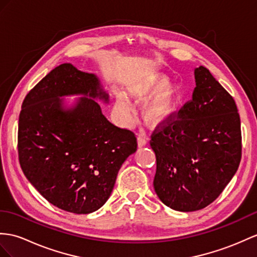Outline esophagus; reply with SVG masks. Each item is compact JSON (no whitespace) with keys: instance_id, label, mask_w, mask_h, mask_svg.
I'll return each instance as SVG.
<instances>
[{"instance_id":"obj_1","label":"esophagus","mask_w":257,"mask_h":257,"mask_svg":"<svg viewBox=\"0 0 257 257\" xmlns=\"http://www.w3.org/2000/svg\"><path fill=\"white\" fill-rule=\"evenodd\" d=\"M137 144H139V147H143L145 146L147 144V139L146 136L144 134H140L139 136H137Z\"/></svg>"}]
</instances>
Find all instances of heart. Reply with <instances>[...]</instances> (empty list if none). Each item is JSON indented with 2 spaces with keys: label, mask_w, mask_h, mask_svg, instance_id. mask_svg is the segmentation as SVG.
<instances>
[{
  "label": "heart",
  "mask_w": 257,
  "mask_h": 257,
  "mask_svg": "<svg viewBox=\"0 0 257 257\" xmlns=\"http://www.w3.org/2000/svg\"><path fill=\"white\" fill-rule=\"evenodd\" d=\"M169 78L165 75L155 76L140 84H136L130 89V95L136 101H147L144 105L143 115L145 121L150 125H159L170 117L178 101L179 91L173 85H168ZM115 108L124 121L130 122L132 118V109L128 101L123 96H118Z\"/></svg>",
  "instance_id": "obj_1"
}]
</instances>
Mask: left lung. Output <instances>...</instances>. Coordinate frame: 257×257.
<instances>
[{"label":"left lung","instance_id":"8db88e82","mask_svg":"<svg viewBox=\"0 0 257 257\" xmlns=\"http://www.w3.org/2000/svg\"><path fill=\"white\" fill-rule=\"evenodd\" d=\"M193 96L150 140L157 161L154 187L174 210L211 204L241 161V121L232 96L204 66L194 71Z\"/></svg>","mask_w":257,"mask_h":257}]
</instances>
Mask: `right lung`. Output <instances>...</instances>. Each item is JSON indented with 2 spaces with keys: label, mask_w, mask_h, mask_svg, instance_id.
<instances>
[{
  "label": "right lung",
  "mask_w": 257,
  "mask_h": 257,
  "mask_svg": "<svg viewBox=\"0 0 257 257\" xmlns=\"http://www.w3.org/2000/svg\"><path fill=\"white\" fill-rule=\"evenodd\" d=\"M84 94L66 109L60 96ZM95 99L109 101L95 74L56 66L24 99L18 158L29 182L49 203L90 214L108 201L123 162L137 149L135 134L107 120Z\"/></svg>",
  "instance_id": "add662e5"
}]
</instances>
